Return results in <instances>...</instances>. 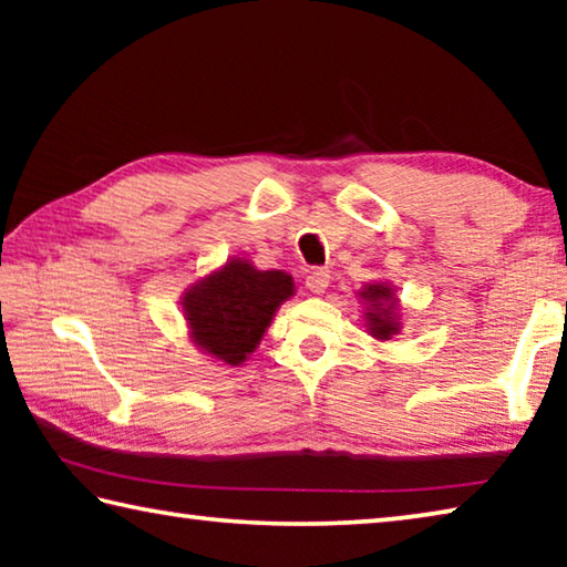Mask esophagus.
<instances>
[{
  "instance_id": "34e87169",
  "label": "esophagus",
  "mask_w": 567,
  "mask_h": 567,
  "mask_svg": "<svg viewBox=\"0 0 567 567\" xmlns=\"http://www.w3.org/2000/svg\"><path fill=\"white\" fill-rule=\"evenodd\" d=\"M305 285H307V290H310V292L322 295L330 285V270H328V267H315V270L307 272Z\"/></svg>"
}]
</instances>
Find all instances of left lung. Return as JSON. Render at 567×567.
I'll list each match as a JSON object with an SVG mask.
<instances>
[{
  "label": "left lung",
  "mask_w": 567,
  "mask_h": 567,
  "mask_svg": "<svg viewBox=\"0 0 567 567\" xmlns=\"http://www.w3.org/2000/svg\"><path fill=\"white\" fill-rule=\"evenodd\" d=\"M360 295L364 297V302L378 307V312H368L372 334L380 340H390V334L398 332V322L392 320V305L390 307H382V305H385V300H392V290L388 285H370L364 287Z\"/></svg>",
  "instance_id": "8db88e82"
}]
</instances>
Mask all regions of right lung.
Instances as JSON below:
<instances>
[{"label":"right lung","instance_id":"1","mask_svg":"<svg viewBox=\"0 0 567 567\" xmlns=\"http://www.w3.org/2000/svg\"><path fill=\"white\" fill-rule=\"evenodd\" d=\"M292 295V277L260 272L233 260L185 295V315L197 344L227 364H239L257 348L282 300Z\"/></svg>","mask_w":567,"mask_h":567}]
</instances>
